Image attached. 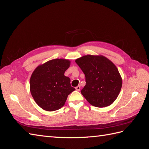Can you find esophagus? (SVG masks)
Listing matches in <instances>:
<instances>
[{
  "label": "esophagus",
  "mask_w": 149,
  "mask_h": 149,
  "mask_svg": "<svg viewBox=\"0 0 149 149\" xmlns=\"http://www.w3.org/2000/svg\"><path fill=\"white\" fill-rule=\"evenodd\" d=\"M75 89H76V91H80V89H81V87H80V86H76V87L75 88Z\"/></svg>",
  "instance_id": "34e87169"
}]
</instances>
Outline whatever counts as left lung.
<instances>
[{
	"label": "left lung",
	"mask_w": 149,
	"mask_h": 149,
	"mask_svg": "<svg viewBox=\"0 0 149 149\" xmlns=\"http://www.w3.org/2000/svg\"><path fill=\"white\" fill-rule=\"evenodd\" d=\"M85 75L86 85L81 93L92 106L103 107L116 100L122 78L115 65L103 56L86 55L76 60Z\"/></svg>",
	"instance_id": "left-lung-1"
}]
</instances>
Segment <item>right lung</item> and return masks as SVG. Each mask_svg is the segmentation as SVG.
<instances>
[{
    "instance_id": "1",
    "label": "right lung",
    "mask_w": 149,
    "mask_h": 149,
    "mask_svg": "<svg viewBox=\"0 0 149 149\" xmlns=\"http://www.w3.org/2000/svg\"><path fill=\"white\" fill-rule=\"evenodd\" d=\"M70 61L55 59L38 66L33 72L30 81V92L37 104L43 109L53 111L64 106L68 96L75 89L65 72Z\"/></svg>"
}]
</instances>
